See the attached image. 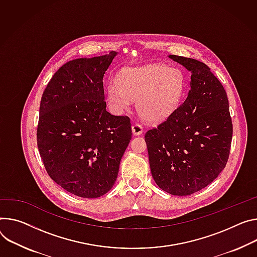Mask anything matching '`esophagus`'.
I'll return each mask as SVG.
<instances>
[{"mask_svg": "<svg viewBox=\"0 0 257 257\" xmlns=\"http://www.w3.org/2000/svg\"><path fill=\"white\" fill-rule=\"evenodd\" d=\"M132 132H133L134 135H141L144 132V128H143V126L141 124L135 123L132 126Z\"/></svg>", "mask_w": 257, "mask_h": 257, "instance_id": "1", "label": "esophagus"}]
</instances>
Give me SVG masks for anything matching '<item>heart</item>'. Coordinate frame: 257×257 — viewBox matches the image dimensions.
<instances>
[{
	"instance_id": "heart-1",
	"label": "heart",
	"mask_w": 257,
	"mask_h": 257,
	"mask_svg": "<svg viewBox=\"0 0 257 257\" xmlns=\"http://www.w3.org/2000/svg\"><path fill=\"white\" fill-rule=\"evenodd\" d=\"M185 86V76L179 68L150 64L125 69L119 83H108L107 97L116 110L127 109L132 99H137V109L143 118L159 122L178 107Z\"/></svg>"
}]
</instances>
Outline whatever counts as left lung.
Returning <instances> with one entry per match:
<instances>
[{"instance_id": "obj_1", "label": "left lung", "mask_w": 257, "mask_h": 257, "mask_svg": "<svg viewBox=\"0 0 257 257\" xmlns=\"http://www.w3.org/2000/svg\"><path fill=\"white\" fill-rule=\"evenodd\" d=\"M191 76L188 97L145 139L152 175L160 189L189 196L211 183L224 169L232 124L226 92L203 62L177 55Z\"/></svg>"}]
</instances>
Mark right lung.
Returning <instances> with one entry per match:
<instances>
[{"label": "right lung", "mask_w": 257, "mask_h": 257, "mask_svg": "<svg viewBox=\"0 0 257 257\" xmlns=\"http://www.w3.org/2000/svg\"><path fill=\"white\" fill-rule=\"evenodd\" d=\"M116 52L78 58L53 75L41 98L37 144L48 175L82 198L106 194L131 141L127 115L106 110L103 76Z\"/></svg>", "instance_id": "obj_1"}]
</instances>
